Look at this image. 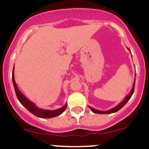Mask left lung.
<instances>
[{"label": "left lung", "mask_w": 149, "mask_h": 149, "mask_svg": "<svg viewBox=\"0 0 149 149\" xmlns=\"http://www.w3.org/2000/svg\"><path fill=\"white\" fill-rule=\"evenodd\" d=\"M135 82H136V78H135V80H134V83H133V88H132L131 91H130V94H129L128 95L126 96L125 98V100H123V101L122 102L120 103L118 105H117V106L115 107L112 108V109H109V110H107V111H100V110H97V109H94V108L91 107H90V106H88V107H89L90 109H91V110L93 112H94V113H97V114H108V113H114V112H118V111L119 110V109H120L121 108L123 107L124 106V105L125 104L129 101V100H130V97H131L132 95H133V92H134Z\"/></svg>", "instance_id": "8db88e82"}]
</instances>
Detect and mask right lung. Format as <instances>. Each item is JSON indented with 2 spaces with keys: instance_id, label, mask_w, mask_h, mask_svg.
<instances>
[{
  "instance_id": "add662e5",
  "label": "right lung",
  "mask_w": 149,
  "mask_h": 149,
  "mask_svg": "<svg viewBox=\"0 0 149 149\" xmlns=\"http://www.w3.org/2000/svg\"><path fill=\"white\" fill-rule=\"evenodd\" d=\"M13 70H14V69H13ZM13 73H13H13H12V81H13V86H14L16 97H17L18 100L20 102V103L22 104L25 108H26L31 113H32L33 115L41 118H52L61 115V114L65 110L66 107H67V104H66L65 106L59 108V109H55V110L42 109L36 106L35 104L32 102L31 101H30L29 99L26 98V97L19 91V88H18L17 85H16V81H15L14 74H13Z\"/></svg>"
}]
</instances>
